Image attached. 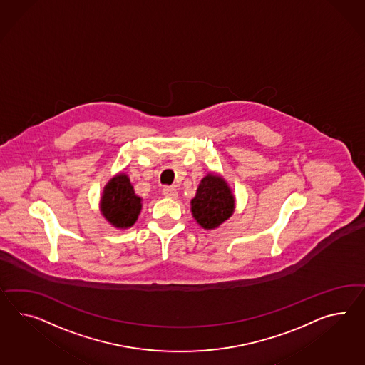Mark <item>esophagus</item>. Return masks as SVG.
<instances>
[{
	"mask_svg": "<svg viewBox=\"0 0 365 365\" xmlns=\"http://www.w3.org/2000/svg\"><path fill=\"white\" fill-rule=\"evenodd\" d=\"M162 194L166 196V197H169V199H177V196H178L177 188H175V187L171 186L163 187V190H162Z\"/></svg>",
	"mask_w": 365,
	"mask_h": 365,
	"instance_id": "esophagus-1",
	"label": "esophagus"
}]
</instances>
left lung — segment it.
<instances>
[{"instance_id": "1", "label": "left lung", "mask_w": 365, "mask_h": 365, "mask_svg": "<svg viewBox=\"0 0 365 365\" xmlns=\"http://www.w3.org/2000/svg\"><path fill=\"white\" fill-rule=\"evenodd\" d=\"M233 195L224 179L212 174L202 179L196 196L191 200L196 222L205 230H214L233 214Z\"/></svg>"}]
</instances>
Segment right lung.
<instances>
[{"label":"right lung","mask_w":365,"mask_h":365,"mask_svg":"<svg viewBox=\"0 0 365 365\" xmlns=\"http://www.w3.org/2000/svg\"><path fill=\"white\" fill-rule=\"evenodd\" d=\"M141 211V197L134 194L129 178L120 174L108 182L101 197V212L117 228L132 227Z\"/></svg>","instance_id":"right-lung-1"}]
</instances>
